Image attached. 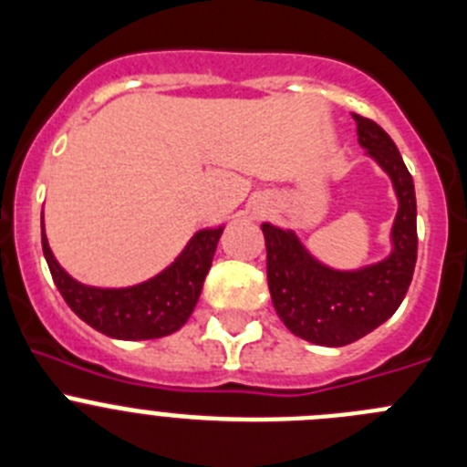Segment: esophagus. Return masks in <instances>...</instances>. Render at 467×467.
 Wrapping results in <instances>:
<instances>
[{"label":"esophagus","mask_w":467,"mask_h":467,"mask_svg":"<svg viewBox=\"0 0 467 467\" xmlns=\"http://www.w3.org/2000/svg\"><path fill=\"white\" fill-rule=\"evenodd\" d=\"M265 209H267V204H260V209H258V212H260V213H263V212H265Z\"/></svg>","instance_id":"obj_1"}]
</instances>
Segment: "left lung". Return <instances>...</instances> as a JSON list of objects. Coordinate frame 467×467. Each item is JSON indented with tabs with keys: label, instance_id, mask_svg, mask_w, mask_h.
Returning a JSON list of instances; mask_svg holds the SVG:
<instances>
[{
	"label": "left lung",
	"instance_id": "left-lung-1",
	"mask_svg": "<svg viewBox=\"0 0 467 467\" xmlns=\"http://www.w3.org/2000/svg\"><path fill=\"white\" fill-rule=\"evenodd\" d=\"M358 144L389 174L398 197L390 254L358 270H335L306 251L293 230L263 223L267 285L284 326L321 347H344L389 321L405 300L417 265V195L400 150L375 120L356 116Z\"/></svg>",
	"mask_w": 467,
	"mask_h": 467
}]
</instances>
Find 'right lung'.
I'll return each instance as SVG.
<instances>
[{"instance_id":"add662e5","label":"right lung","mask_w":467,"mask_h":467,"mask_svg":"<svg viewBox=\"0 0 467 467\" xmlns=\"http://www.w3.org/2000/svg\"><path fill=\"white\" fill-rule=\"evenodd\" d=\"M225 225L197 230L174 263L141 284L98 288L62 270L41 225V246L57 291L81 321L113 339H155L176 333L191 318Z\"/></svg>"}]
</instances>
